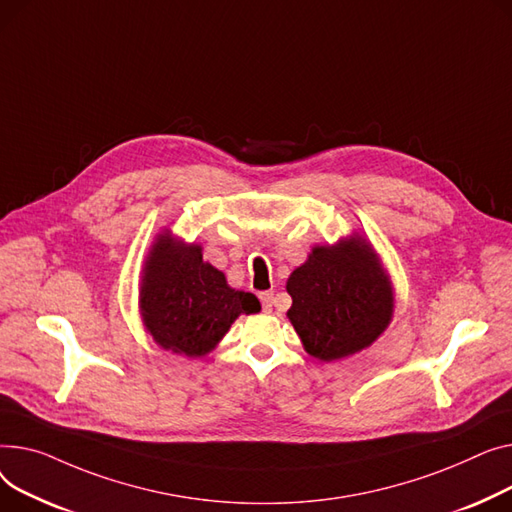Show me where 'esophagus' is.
<instances>
[{"label":"esophagus","mask_w":512,"mask_h":512,"mask_svg":"<svg viewBox=\"0 0 512 512\" xmlns=\"http://www.w3.org/2000/svg\"><path fill=\"white\" fill-rule=\"evenodd\" d=\"M273 297H275L273 291H262V293H260V302H262V310H264V312L273 310Z\"/></svg>","instance_id":"1"}]
</instances>
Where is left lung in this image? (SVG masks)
Instances as JSON below:
<instances>
[{"label":"left lung","instance_id":"left-lung-1","mask_svg":"<svg viewBox=\"0 0 512 512\" xmlns=\"http://www.w3.org/2000/svg\"><path fill=\"white\" fill-rule=\"evenodd\" d=\"M287 312L304 349L335 362L370 347L393 320V285L362 235L316 246L287 279Z\"/></svg>","mask_w":512,"mask_h":512}]
</instances>
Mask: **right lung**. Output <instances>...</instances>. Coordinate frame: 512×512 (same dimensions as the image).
<instances>
[{"instance_id": "1", "label": "right lung", "mask_w": 512, "mask_h": 512, "mask_svg": "<svg viewBox=\"0 0 512 512\" xmlns=\"http://www.w3.org/2000/svg\"><path fill=\"white\" fill-rule=\"evenodd\" d=\"M254 293L235 291L225 275L202 260V248L165 231L150 248L140 285V314L155 343L202 357L213 351L239 314H254Z\"/></svg>"}]
</instances>
